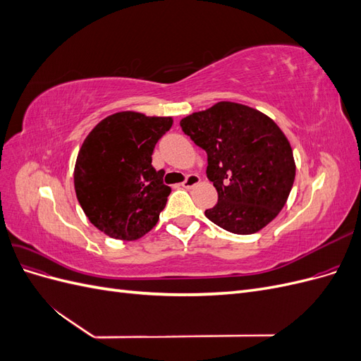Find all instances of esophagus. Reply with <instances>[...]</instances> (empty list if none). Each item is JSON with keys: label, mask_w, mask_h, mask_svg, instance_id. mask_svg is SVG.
Masks as SVG:
<instances>
[{"label": "esophagus", "mask_w": 361, "mask_h": 361, "mask_svg": "<svg viewBox=\"0 0 361 361\" xmlns=\"http://www.w3.org/2000/svg\"><path fill=\"white\" fill-rule=\"evenodd\" d=\"M200 182V178L197 176V174H188L187 178H185V180L180 183L183 188H192L194 185H197Z\"/></svg>", "instance_id": "1"}]
</instances>
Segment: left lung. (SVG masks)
<instances>
[{"label": "left lung", "mask_w": 361, "mask_h": 361, "mask_svg": "<svg viewBox=\"0 0 361 361\" xmlns=\"http://www.w3.org/2000/svg\"><path fill=\"white\" fill-rule=\"evenodd\" d=\"M207 155V179L218 203L204 215L227 232H259L285 206L295 179L286 135L264 113L235 102H218L180 120Z\"/></svg>", "instance_id": "1"}]
</instances>
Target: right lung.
<instances>
[{
  "label": "right lung",
  "mask_w": 361,
  "mask_h": 361,
  "mask_svg": "<svg viewBox=\"0 0 361 361\" xmlns=\"http://www.w3.org/2000/svg\"><path fill=\"white\" fill-rule=\"evenodd\" d=\"M171 125V117L122 111L105 117L84 140L75 192L90 223L105 235L135 241L158 223L171 190L152 166V154Z\"/></svg>",
  "instance_id": "obj_1"
}]
</instances>
